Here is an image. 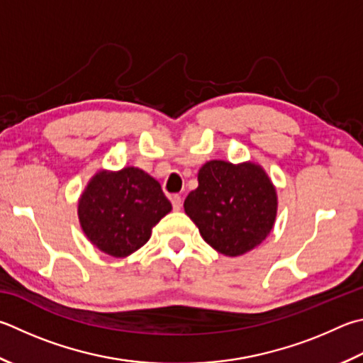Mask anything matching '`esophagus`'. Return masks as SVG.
Listing matches in <instances>:
<instances>
[{
  "mask_svg": "<svg viewBox=\"0 0 363 363\" xmlns=\"http://www.w3.org/2000/svg\"><path fill=\"white\" fill-rule=\"evenodd\" d=\"M171 204H173V209L174 211H181L182 208V199L179 195H173L171 196Z\"/></svg>",
  "mask_w": 363,
  "mask_h": 363,
  "instance_id": "1",
  "label": "esophagus"
}]
</instances>
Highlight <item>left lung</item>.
<instances>
[{
    "instance_id": "8db88e82",
    "label": "left lung",
    "mask_w": 363,
    "mask_h": 363,
    "mask_svg": "<svg viewBox=\"0 0 363 363\" xmlns=\"http://www.w3.org/2000/svg\"><path fill=\"white\" fill-rule=\"evenodd\" d=\"M184 211L217 252L238 257L252 250L272 232L278 195L260 164L211 160L199 171V187Z\"/></svg>"
}]
</instances>
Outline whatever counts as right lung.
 Masks as SVG:
<instances>
[{
  "label": "right lung",
  "mask_w": 363,
  "mask_h": 363,
  "mask_svg": "<svg viewBox=\"0 0 363 363\" xmlns=\"http://www.w3.org/2000/svg\"><path fill=\"white\" fill-rule=\"evenodd\" d=\"M169 211L171 203L160 184L135 167L98 171L77 204L79 222L89 241L117 259L146 245L152 227Z\"/></svg>",
  "instance_id": "add662e5"
}]
</instances>
